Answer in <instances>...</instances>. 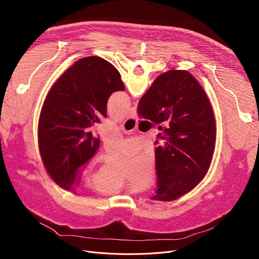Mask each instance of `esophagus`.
I'll list each match as a JSON object with an SVG mask.
<instances>
[{
	"label": "esophagus",
	"instance_id": "esophagus-1",
	"mask_svg": "<svg viewBox=\"0 0 259 259\" xmlns=\"http://www.w3.org/2000/svg\"><path fill=\"white\" fill-rule=\"evenodd\" d=\"M127 117H128V118H131V119L136 118V109H135V107H131V108L129 109V112H128V114H127Z\"/></svg>",
	"mask_w": 259,
	"mask_h": 259
}]
</instances>
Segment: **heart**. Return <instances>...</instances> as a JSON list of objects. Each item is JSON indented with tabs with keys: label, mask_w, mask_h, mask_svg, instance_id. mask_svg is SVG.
<instances>
[{
	"label": "heart",
	"mask_w": 259,
	"mask_h": 259,
	"mask_svg": "<svg viewBox=\"0 0 259 259\" xmlns=\"http://www.w3.org/2000/svg\"><path fill=\"white\" fill-rule=\"evenodd\" d=\"M123 178H116L108 175L103 168L92 178V184L94 188L106 194H113L120 191L123 187Z\"/></svg>",
	"instance_id": "b5f03b06"
}]
</instances>
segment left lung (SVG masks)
<instances>
[{
    "mask_svg": "<svg viewBox=\"0 0 259 259\" xmlns=\"http://www.w3.org/2000/svg\"><path fill=\"white\" fill-rule=\"evenodd\" d=\"M124 90L118 69L90 56L75 62L49 91L39 120V147L50 177L60 188L75 191L100 145L90 127L106 118L109 96Z\"/></svg>",
    "mask_w": 259,
    "mask_h": 259,
    "instance_id": "8db88e82",
    "label": "left lung"
}]
</instances>
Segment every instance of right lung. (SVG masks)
I'll use <instances>...</instances> for the list:
<instances>
[{
  "instance_id": "1",
  "label": "right lung",
  "mask_w": 259,
  "mask_h": 259,
  "mask_svg": "<svg viewBox=\"0 0 259 259\" xmlns=\"http://www.w3.org/2000/svg\"><path fill=\"white\" fill-rule=\"evenodd\" d=\"M138 114L165 125L155 142L157 190L152 199L174 201L191 192L211 164L216 128L210 101L189 71L174 69L155 80L139 100Z\"/></svg>"
}]
</instances>
